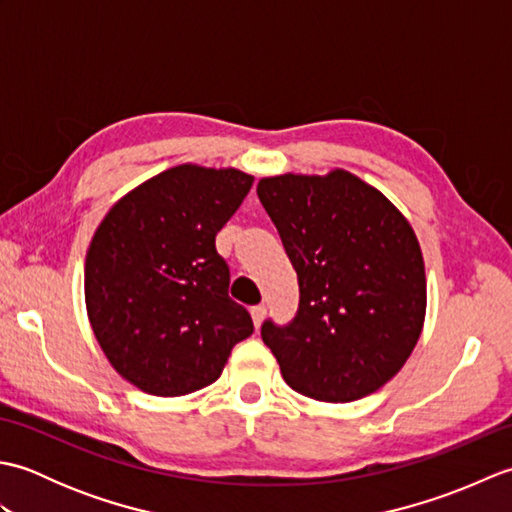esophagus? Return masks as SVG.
Here are the masks:
<instances>
[{"label":"esophagus","instance_id":"1","mask_svg":"<svg viewBox=\"0 0 512 512\" xmlns=\"http://www.w3.org/2000/svg\"><path fill=\"white\" fill-rule=\"evenodd\" d=\"M250 317H253L255 328H259V325H262V321H264V317H266V308H264V306L250 308Z\"/></svg>","mask_w":512,"mask_h":512}]
</instances>
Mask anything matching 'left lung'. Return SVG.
I'll use <instances>...</instances> for the list:
<instances>
[{"label":"left lung","mask_w":512,"mask_h":512,"mask_svg":"<svg viewBox=\"0 0 512 512\" xmlns=\"http://www.w3.org/2000/svg\"><path fill=\"white\" fill-rule=\"evenodd\" d=\"M257 195L299 277L297 317L262 325L281 376L323 402L374 394L407 363L427 314L409 220L345 169L262 178Z\"/></svg>","instance_id":"8db88e82"}]
</instances>
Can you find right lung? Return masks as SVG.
<instances>
[{"label": "right lung", "instance_id": "1", "mask_svg": "<svg viewBox=\"0 0 512 512\" xmlns=\"http://www.w3.org/2000/svg\"><path fill=\"white\" fill-rule=\"evenodd\" d=\"M253 180L187 162L125 193L96 228L85 257L88 319L110 365L145 394L215 383L235 343L253 334L215 250Z\"/></svg>", "mask_w": 512, "mask_h": 512}]
</instances>
